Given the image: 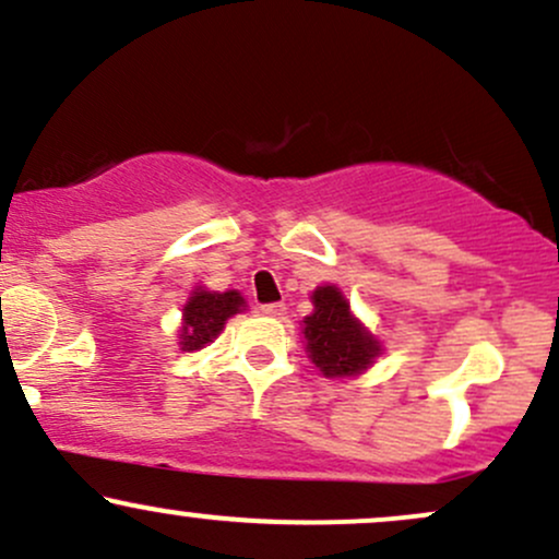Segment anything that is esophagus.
Instances as JSON below:
<instances>
[{"label":"esophagus","mask_w":559,"mask_h":559,"mask_svg":"<svg viewBox=\"0 0 559 559\" xmlns=\"http://www.w3.org/2000/svg\"><path fill=\"white\" fill-rule=\"evenodd\" d=\"M260 310H262V316H267V318L286 316V305H284V301H271V305H262Z\"/></svg>","instance_id":"obj_1"}]
</instances>
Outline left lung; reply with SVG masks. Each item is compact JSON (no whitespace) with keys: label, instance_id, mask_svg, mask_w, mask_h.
Segmentation results:
<instances>
[{"label":"left lung","instance_id":"1","mask_svg":"<svg viewBox=\"0 0 559 559\" xmlns=\"http://www.w3.org/2000/svg\"><path fill=\"white\" fill-rule=\"evenodd\" d=\"M312 316H307L305 342L310 360L325 378L360 376L381 355V342L352 316L349 301L336 286H318L312 292Z\"/></svg>","mask_w":559,"mask_h":559}]
</instances>
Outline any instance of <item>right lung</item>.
Instances as JSON below:
<instances>
[{"mask_svg":"<svg viewBox=\"0 0 559 559\" xmlns=\"http://www.w3.org/2000/svg\"><path fill=\"white\" fill-rule=\"evenodd\" d=\"M247 301L239 292H207V288H194L189 301L183 305V325L178 333V344L183 352H194L207 346L213 338L221 336L226 329V320L241 312Z\"/></svg>","mask_w":559,"mask_h":559,"instance_id":"1","label":"right lung"}]
</instances>
